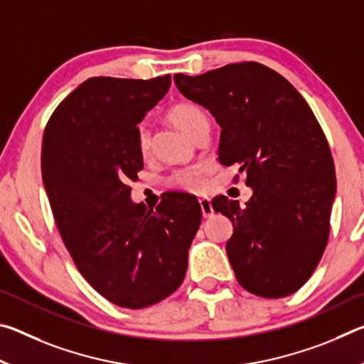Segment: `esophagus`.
<instances>
[{"label":"esophagus","mask_w":364,"mask_h":364,"mask_svg":"<svg viewBox=\"0 0 364 364\" xmlns=\"http://www.w3.org/2000/svg\"><path fill=\"white\" fill-rule=\"evenodd\" d=\"M199 204H200V210H202V215H204V218H210L213 215L212 202L208 200L207 197H202V199H199Z\"/></svg>","instance_id":"34e87169"}]
</instances>
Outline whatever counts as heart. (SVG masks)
<instances>
[{"label":"heart","mask_w":364,"mask_h":364,"mask_svg":"<svg viewBox=\"0 0 364 364\" xmlns=\"http://www.w3.org/2000/svg\"><path fill=\"white\" fill-rule=\"evenodd\" d=\"M171 125L180 128L191 138H196L200 132L208 128L207 115L202 107L196 106L193 102H176L168 107L165 112ZM136 147L141 156H147L151 149V134L146 130V127L141 125L136 132ZM168 186L184 189V191H200L204 188V167H188L176 170L175 173L168 176Z\"/></svg>","instance_id":"heart-1"}]
</instances>
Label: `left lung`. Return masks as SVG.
<instances>
[{
  "label": "left lung",
  "instance_id": "1",
  "mask_svg": "<svg viewBox=\"0 0 364 364\" xmlns=\"http://www.w3.org/2000/svg\"><path fill=\"white\" fill-rule=\"evenodd\" d=\"M175 83L217 119L220 164H236L254 189L244 207L226 196L212 200L232 221L226 254L239 284L264 299L297 292L328 245L336 196L334 160L315 114L284 77L254 60L176 73Z\"/></svg>",
  "mask_w": 364,
  "mask_h": 364
}]
</instances>
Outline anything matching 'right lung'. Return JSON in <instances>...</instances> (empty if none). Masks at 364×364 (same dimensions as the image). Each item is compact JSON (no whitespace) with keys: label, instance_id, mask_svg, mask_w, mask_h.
Returning a JSON list of instances; mask_svg holds the SVG:
<instances>
[{"label":"right lung","instance_id":"1","mask_svg":"<svg viewBox=\"0 0 364 364\" xmlns=\"http://www.w3.org/2000/svg\"><path fill=\"white\" fill-rule=\"evenodd\" d=\"M171 77H93L46 123L41 176L60 237L83 278L112 304L138 310L181 286L200 226L194 196L170 193L156 207L130 200L143 156L138 123L167 95Z\"/></svg>","mask_w":364,"mask_h":364}]
</instances>
